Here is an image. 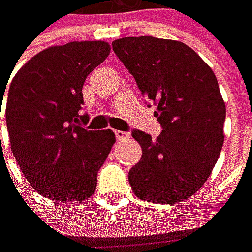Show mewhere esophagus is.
Segmentation results:
<instances>
[{
    "label": "esophagus",
    "mask_w": 252,
    "mask_h": 252,
    "mask_svg": "<svg viewBox=\"0 0 252 252\" xmlns=\"http://www.w3.org/2000/svg\"><path fill=\"white\" fill-rule=\"evenodd\" d=\"M115 136H116V139L119 141H121V140H124V139H126V137H128V133H126V132H123V131H115Z\"/></svg>",
    "instance_id": "esophagus-1"
}]
</instances>
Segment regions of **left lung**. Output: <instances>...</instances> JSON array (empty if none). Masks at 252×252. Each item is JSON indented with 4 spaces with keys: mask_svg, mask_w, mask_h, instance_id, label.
<instances>
[{
    "mask_svg": "<svg viewBox=\"0 0 252 252\" xmlns=\"http://www.w3.org/2000/svg\"><path fill=\"white\" fill-rule=\"evenodd\" d=\"M112 48L163 126L156 139L132 132L143 150L128 175L132 191L161 204L188 199L210 178L224 141L225 104L215 73L180 41L124 37Z\"/></svg>",
    "mask_w": 252,
    "mask_h": 252,
    "instance_id": "obj_1",
    "label": "left lung"
}]
</instances>
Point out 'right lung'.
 Wrapping results in <instances>:
<instances>
[{"mask_svg":"<svg viewBox=\"0 0 252 252\" xmlns=\"http://www.w3.org/2000/svg\"><path fill=\"white\" fill-rule=\"evenodd\" d=\"M109 52L105 41L49 46L10 83L5 111L10 148L25 179L48 199L92 196L98 169L116 141L111 129H84L89 117L80 113L85 79ZM5 89H0V111Z\"/></svg>","mask_w":252,"mask_h":252,"instance_id":"add662e5","label":"right lung"}]
</instances>
